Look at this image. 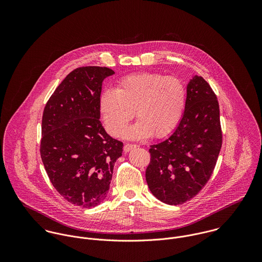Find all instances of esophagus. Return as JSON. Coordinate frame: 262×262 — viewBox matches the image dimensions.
<instances>
[{
  "mask_svg": "<svg viewBox=\"0 0 262 262\" xmlns=\"http://www.w3.org/2000/svg\"><path fill=\"white\" fill-rule=\"evenodd\" d=\"M137 147V145H134V144H125L124 145V151L125 152H130L133 149H135Z\"/></svg>",
  "mask_w": 262,
  "mask_h": 262,
  "instance_id": "1",
  "label": "esophagus"
}]
</instances>
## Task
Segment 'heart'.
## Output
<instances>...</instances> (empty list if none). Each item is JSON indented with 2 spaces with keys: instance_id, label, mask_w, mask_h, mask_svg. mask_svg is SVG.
Instances as JSON below:
<instances>
[{
  "instance_id": "heart-1",
  "label": "heart",
  "mask_w": 262,
  "mask_h": 262,
  "mask_svg": "<svg viewBox=\"0 0 262 262\" xmlns=\"http://www.w3.org/2000/svg\"><path fill=\"white\" fill-rule=\"evenodd\" d=\"M186 106V89L177 76L142 73L122 78L116 90L106 89L99 101L107 131L120 136L134 117L139 119L125 132L132 140L168 135L180 123Z\"/></svg>"
}]
</instances>
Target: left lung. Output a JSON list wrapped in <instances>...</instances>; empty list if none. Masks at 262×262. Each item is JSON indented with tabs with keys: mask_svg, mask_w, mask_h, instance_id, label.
<instances>
[{
	"mask_svg": "<svg viewBox=\"0 0 262 262\" xmlns=\"http://www.w3.org/2000/svg\"><path fill=\"white\" fill-rule=\"evenodd\" d=\"M221 146L217 97L202 76L192 75L180 123L168 138L150 146L145 172L150 191L167 205L189 201L212 176Z\"/></svg>",
	"mask_w": 262,
	"mask_h": 262,
	"instance_id": "1",
	"label": "left lung"
}]
</instances>
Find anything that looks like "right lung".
<instances>
[{
  "label": "right lung",
  "instance_id": "add662e5",
  "mask_svg": "<svg viewBox=\"0 0 262 262\" xmlns=\"http://www.w3.org/2000/svg\"><path fill=\"white\" fill-rule=\"evenodd\" d=\"M114 71L84 67L56 88L42 116L40 154L48 178L70 203L94 208L107 198L123 143L100 122L102 84Z\"/></svg>",
  "mask_w": 262,
  "mask_h": 262
}]
</instances>
